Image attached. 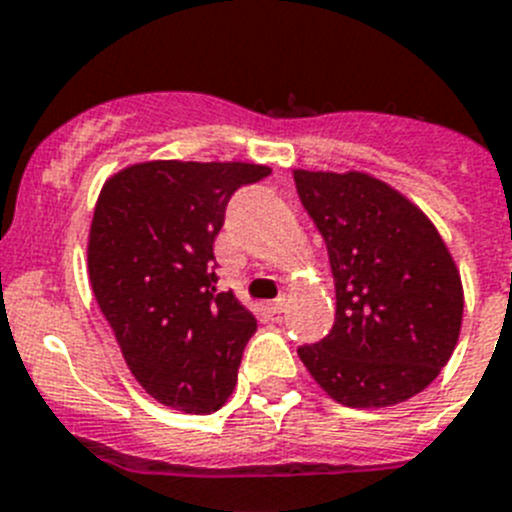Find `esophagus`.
Listing matches in <instances>:
<instances>
[{"mask_svg":"<svg viewBox=\"0 0 512 512\" xmlns=\"http://www.w3.org/2000/svg\"><path fill=\"white\" fill-rule=\"evenodd\" d=\"M285 298H275V300H270V303H267V310H270L272 315H280V313H285Z\"/></svg>","mask_w":512,"mask_h":512,"instance_id":"1","label":"esophagus"}]
</instances>
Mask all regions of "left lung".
Wrapping results in <instances>:
<instances>
[{"instance_id":"8db88e82","label":"left lung","mask_w":512,"mask_h":512,"mask_svg":"<svg viewBox=\"0 0 512 512\" xmlns=\"http://www.w3.org/2000/svg\"><path fill=\"white\" fill-rule=\"evenodd\" d=\"M323 234L336 323L298 356L343 407H394L427 389L462 328L460 270L427 214L364 171H293Z\"/></svg>"}]
</instances>
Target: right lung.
I'll list each match as a JSON object with an SVG mask.
<instances>
[{
	"label": "right lung",
	"mask_w": 512,
	"mask_h": 512,
	"mask_svg": "<svg viewBox=\"0 0 512 512\" xmlns=\"http://www.w3.org/2000/svg\"><path fill=\"white\" fill-rule=\"evenodd\" d=\"M245 161H143L100 189L88 275L128 369L146 394L186 414H212L237 384L255 315L217 293L214 237L229 197L265 179Z\"/></svg>",
	"instance_id": "add662e5"
}]
</instances>
